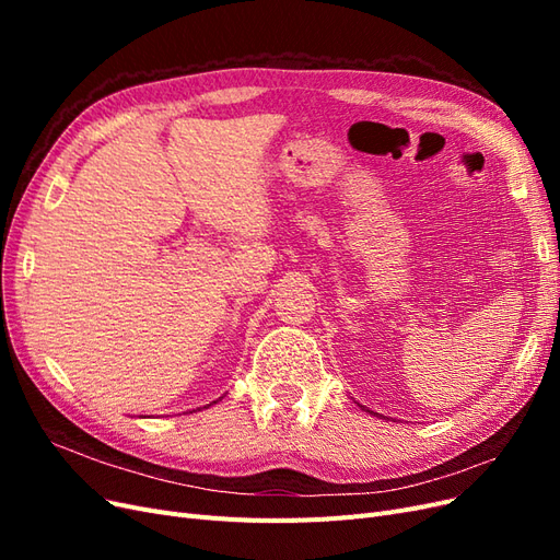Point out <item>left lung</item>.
Segmentation results:
<instances>
[{
	"label": "left lung",
	"instance_id": "1",
	"mask_svg": "<svg viewBox=\"0 0 560 560\" xmlns=\"http://www.w3.org/2000/svg\"><path fill=\"white\" fill-rule=\"evenodd\" d=\"M366 411H369V409H366ZM369 413H374V411H369Z\"/></svg>",
	"mask_w": 560,
	"mask_h": 560
}]
</instances>
